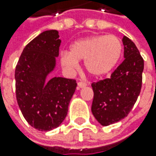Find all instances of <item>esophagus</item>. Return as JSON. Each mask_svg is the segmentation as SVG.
I'll return each mask as SVG.
<instances>
[{
    "instance_id": "obj_1",
    "label": "esophagus",
    "mask_w": 156,
    "mask_h": 156,
    "mask_svg": "<svg viewBox=\"0 0 156 156\" xmlns=\"http://www.w3.org/2000/svg\"><path fill=\"white\" fill-rule=\"evenodd\" d=\"M87 86V83L86 82H83V81H80L77 82V89H80V88H84Z\"/></svg>"
}]
</instances>
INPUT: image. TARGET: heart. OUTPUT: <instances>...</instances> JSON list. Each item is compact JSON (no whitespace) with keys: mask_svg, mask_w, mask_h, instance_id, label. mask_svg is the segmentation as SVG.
<instances>
[{"mask_svg":"<svg viewBox=\"0 0 156 156\" xmlns=\"http://www.w3.org/2000/svg\"><path fill=\"white\" fill-rule=\"evenodd\" d=\"M122 54V44L115 35H94L80 39L70 46V52L61 54V63L67 70L79 68V61H84L86 70L94 76L110 73Z\"/></svg>","mask_w":156,"mask_h":156,"instance_id":"b5f03b06","label":"heart"}]
</instances>
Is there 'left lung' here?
<instances>
[{"instance_id": "obj_1", "label": "left lung", "mask_w": 156, "mask_h": 156, "mask_svg": "<svg viewBox=\"0 0 156 156\" xmlns=\"http://www.w3.org/2000/svg\"><path fill=\"white\" fill-rule=\"evenodd\" d=\"M124 60L109 79L93 82L92 112L104 126L125 118L133 108L142 85L144 61L128 37L123 36Z\"/></svg>"}]
</instances>
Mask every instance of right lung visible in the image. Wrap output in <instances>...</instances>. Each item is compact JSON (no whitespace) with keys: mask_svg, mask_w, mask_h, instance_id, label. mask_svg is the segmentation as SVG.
<instances>
[{"mask_svg":"<svg viewBox=\"0 0 156 156\" xmlns=\"http://www.w3.org/2000/svg\"><path fill=\"white\" fill-rule=\"evenodd\" d=\"M61 40L56 30L40 34L24 48L15 71L16 96L25 120L34 128L49 131L62 122L75 93V80L55 76L46 82L54 69Z\"/></svg>","mask_w":156,"mask_h":156,"instance_id":"1","label":"right lung"}]
</instances>
